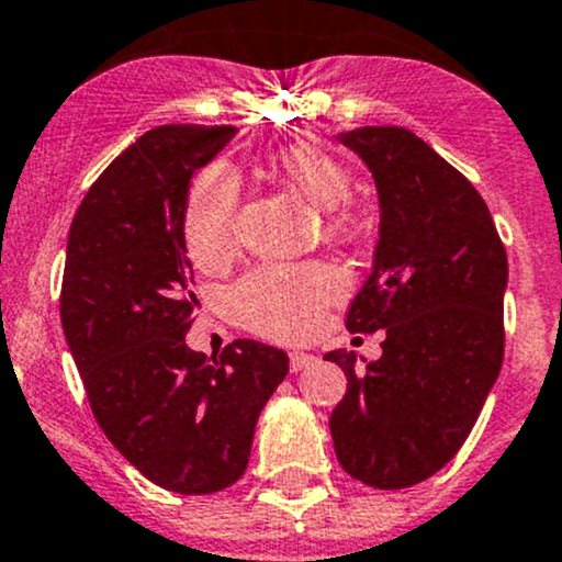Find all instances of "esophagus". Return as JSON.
Here are the masks:
<instances>
[{
    "label": "esophagus",
    "instance_id": "esophagus-1",
    "mask_svg": "<svg viewBox=\"0 0 562 562\" xmlns=\"http://www.w3.org/2000/svg\"><path fill=\"white\" fill-rule=\"evenodd\" d=\"M315 363L317 358L310 356V352H291V371H304Z\"/></svg>",
    "mask_w": 562,
    "mask_h": 562
}]
</instances>
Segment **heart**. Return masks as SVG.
<instances>
[{
	"label": "heart",
	"mask_w": 562,
	"mask_h": 562,
	"mask_svg": "<svg viewBox=\"0 0 562 562\" xmlns=\"http://www.w3.org/2000/svg\"><path fill=\"white\" fill-rule=\"evenodd\" d=\"M271 169L296 188L317 212H336L350 196V172L328 153L310 145H288L269 158ZM239 180L226 164H212L193 180L186 206V241L199 261H217L234 239ZM345 232V217L330 221ZM341 291L339 277L323 266H261L241 277L228 293L232 315L245 328L269 339H301L315 328L323 306Z\"/></svg>",
	"instance_id": "1"
}]
</instances>
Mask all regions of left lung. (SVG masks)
<instances>
[{
	"mask_svg": "<svg viewBox=\"0 0 562 562\" xmlns=\"http://www.w3.org/2000/svg\"><path fill=\"white\" fill-rule=\"evenodd\" d=\"M336 139L380 199L374 266L347 330H385V341L382 358H360L366 369L356 352L326 356L347 376L330 439L352 480L412 487L450 463L498 380L509 263L476 188L417 134L363 126Z\"/></svg>",
	"mask_w": 562,
	"mask_h": 562,
	"instance_id": "8db88e82",
	"label": "left lung"
}]
</instances>
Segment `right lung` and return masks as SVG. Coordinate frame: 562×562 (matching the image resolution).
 Listing matches in <instances>:
<instances>
[{"mask_svg": "<svg viewBox=\"0 0 562 562\" xmlns=\"http://www.w3.org/2000/svg\"><path fill=\"white\" fill-rule=\"evenodd\" d=\"M234 126H158L88 188L67 239L61 326L99 428L147 480L206 495L245 474L266 401L288 374L277 347L186 345L193 269L186 206L196 169Z\"/></svg>", "mask_w": 562, "mask_h": 562, "instance_id": "right-lung-1", "label": "right lung"}]
</instances>
